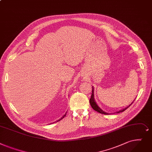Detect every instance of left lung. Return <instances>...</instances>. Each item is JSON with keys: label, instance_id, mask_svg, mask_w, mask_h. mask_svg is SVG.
<instances>
[{"label": "left lung", "instance_id": "1", "mask_svg": "<svg viewBox=\"0 0 152 152\" xmlns=\"http://www.w3.org/2000/svg\"><path fill=\"white\" fill-rule=\"evenodd\" d=\"M94 86H92V94H91V98H90V103L91 106L92 107V108H93L94 110L97 111V112H99V113H102V114H104V115H109V114H110V113H107V112L103 111V110L99 107L98 106V105L96 104V101L94 100ZM132 103H131V104H129L128 106H127L126 107H125V108L122 109V110H120V111H118V112H116V113H120V112H122L124 111L126 109H128V108L132 104Z\"/></svg>", "mask_w": 152, "mask_h": 152}]
</instances>
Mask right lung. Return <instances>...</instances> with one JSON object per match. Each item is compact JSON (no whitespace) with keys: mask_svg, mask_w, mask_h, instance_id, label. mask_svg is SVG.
<instances>
[{"mask_svg":"<svg viewBox=\"0 0 152 152\" xmlns=\"http://www.w3.org/2000/svg\"><path fill=\"white\" fill-rule=\"evenodd\" d=\"M66 113H67V112H66V113H65V114H64V115H63V116H62V117H61V118H60V119H59V120H57V121H60V120H62V118H64V117H65V116H66Z\"/></svg>","mask_w":152,"mask_h":152,"instance_id":"1","label":"right lung"}]
</instances>
